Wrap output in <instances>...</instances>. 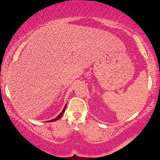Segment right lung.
I'll return each mask as SVG.
<instances>
[{"instance_id":"right-lung-1","label":"right lung","mask_w":160,"mask_h":160,"mask_svg":"<svg viewBox=\"0 0 160 160\" xmlns=\"http://www.w3.org/2000/svg\"><path fill=\"white\" fill-rule=\"evenodd\" d=\"M66 105H65V107H64V108L63 109V110H62V112L60 113V114L58 115V116L55 118H54V119H52V120H49V121H47V122H53V121H55V120H58V119H60L63 116V113H64V112H65V110H66Z\"/></svg>"}]
</instances>
